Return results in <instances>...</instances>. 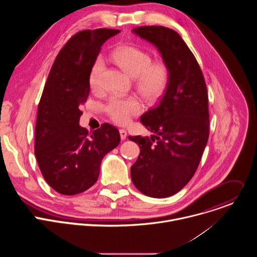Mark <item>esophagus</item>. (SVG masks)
I'll list each match as a JSON object with an SVG mask.
<instances>
[{"instance_id":"obj_1","label":"esophagus","mask_w":257,"mask_h":257,"mask_svg":"<svg viewBox=\"0 0 257 257\" xmlns=\"http://www.w3.org/2000/svg\"><path fill=\"white\" fill-rule=\"evenodd\" d=\"M119 132H120L121 139H122V140L126 139V137H127V132H126V130H124V129H120V130H119Z\"/></svg>"}]
</instances>
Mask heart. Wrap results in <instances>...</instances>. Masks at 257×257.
<instances>
[{
    "mask_svg": "<svg viewBox=\"0 0 257 257\" xmlns=\"http://www.w3.org/2000/svg\"><path fill=\"white\" fill-rule=\"evenodd\" d=\"M111 59L134 78L135 87L144 98L154 101L165 93L170 81V69L165 62H153L150 53L134 46L116 49L111 54ZM102 71L103 62L97 59L89 72V85L94 91L99 89ZM104 111L113 122L125 125L131 117L142 112V104L135 96H112L106 102Z\"/></svg>",
    "mask_w": 257,
    "mask_h": 257,
    "instance_id": "1",
    "label": "heart"
}]
</instances>
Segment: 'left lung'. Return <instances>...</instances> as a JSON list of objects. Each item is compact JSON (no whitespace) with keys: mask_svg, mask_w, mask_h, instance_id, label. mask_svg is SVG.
<instances>
[{"mask_svg":"<svg viewBox=\"0 0 257 257\" xmlns=\"http://www.w3.org/2000/svg\"><path fill=\"white\" fill-rule=\"evenodd\" d=\"M133 32L155 45L170 69L158 105L141 116L151 137L129 136L140 148L131 179L143 194L164 198L179 192L195 174L209 135L208 95L202 71L185 42L165 26Z\"/></svg>","mask_w":257,"mask_h":257,"instance_id":"obj_1","label":"left lung"}]
</instances>
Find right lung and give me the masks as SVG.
Segmentation results:
<instances>
[{
    "mask_svg": "<svg viewBox=\"0 0 257 257\" xmlns=\"http://www.w3.org/2000/svg\"><path fill=\"white\" fill-rule=\"evenodd\" d=\"M118 29L77 32L58 54L38 107L34 154L48 184L63 195L84 192L97 181L103 157L120 143L117 128L79 126L89 95V72L101 46Z\"/></svg>",
    "mask_w": 257,
    "mask_h": 257,
    "instance_id": "1",
    "label": "right lung"
}]
</instances>
